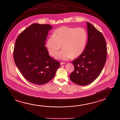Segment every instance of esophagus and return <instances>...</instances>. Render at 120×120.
Instances as JSON below:
<instances>
[{
	"label": "esophagus",
	"mask_w": 120,
	"mask_h": 120,
	"mask_svg": "<svg viewBox=\"0 0 120 120\" xmlns=\"http://www.w3.org/2000/svg\"><path fill=\"white\" fill-rule=\"evenodd\" d=\"M65 64V62H60V64H61V65H63V64Z\"/></svg>",
	"instance_id": "obj_1"
}]
</instances>
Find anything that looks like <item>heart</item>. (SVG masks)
Here are the masks:
<instances>
[{
  "label": "heart",
  "instance_id": "obj_1",
  "mask_svg": "<svg viewBox=\"0 0 120 120\" xmlns=\"http://www.w3.org/2000/svg\"><path fill=\"white\" fill-rule=\"evenodd\" d=\"M46 42V48L52 56L57 53L62 45L63 50L57 53V59L67 60L80 56L85 51L87 39L86 30L82 28L63 26L54 32Z\"/></svg>",
  "mask_w": 120,
  "mask_h": 120
}]
</instances>
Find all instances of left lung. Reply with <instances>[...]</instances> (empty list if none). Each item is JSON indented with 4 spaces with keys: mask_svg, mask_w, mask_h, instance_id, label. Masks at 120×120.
Instances as JSON below:
<instances>
[{
    "mask_svg": "<svg viewBox=\"0 0 120 120\" xmlns=\"http://www.w3.org/2000/svg\"><path fill=\"white\" fill-rule=\"evenodd\" d=\"M87 23L88 40L85 51L72 61L75 69L71 80L77 85L85 86L98 77L106 62L107 49L102 34L88 22Z\"/></svg>",
    "mask_w": 120,
    "mask_h": 120,
    "instance_id": "1",
    "label": "left lung"
}]
</instances>
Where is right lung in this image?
<instances>
[{"label": "right lung", "instance_id": "right-lung-1", "mask_svg": "<svg viewBox=\"0 0 120 120\" xmlns=\"http://www.w3.org/2000/svg\"><path fill=\"white\" fill-rule=\"evenodd\" d=\"M49 24L33 23L17 38L13 52L14 61L22 76L35 85L45 84L55 76L60 64L49 56L45 46Z\"/></svg>", "mask_w": 120, "mask_h": 120}]
</instances>
